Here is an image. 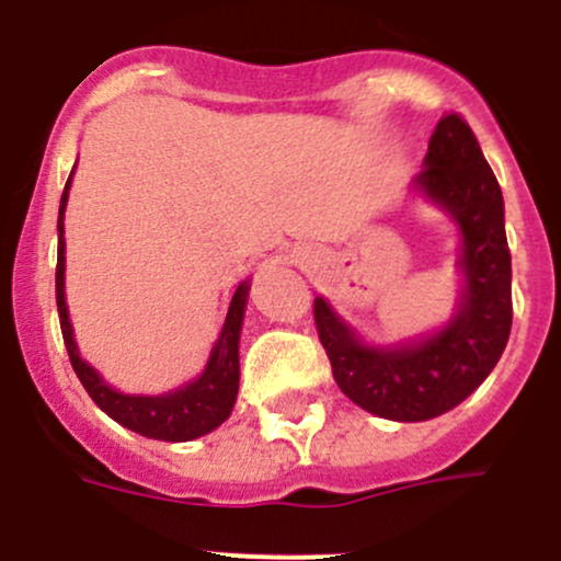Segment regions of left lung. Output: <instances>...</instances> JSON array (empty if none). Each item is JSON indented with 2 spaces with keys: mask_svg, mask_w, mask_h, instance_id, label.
<instances>
[{
  "mask_svg": "<svg viewBox=\"0 0 561 561\" xmlns=\"http://www.w3.org/2000/svg\"><path fill=\"white\" fill-rule=\"evenodd\" d=\"M416 188L460 227L463 298L427 340L369 347L314 298V325L336 386L356 405L394 422H425L466 400L502 358L513 325V265L504 199L471 125L458 112L438 119Z\"/></svg>",
  "mask_w": 561,
  "mask_h": 561,
  "instance_id": "left-lung-1",
  "label": "left lung"
}]
</instances>
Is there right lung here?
<instances>
[{
  "mask_svg": "<svg viewBox=\"0 0 561 561\" xmlns=\"http://www.w3.org/2000/svg\"><path fill=\"white\" fill-rule=\"evenodd\" d=\"M70 178L65 183L62 199H59V243H57V312L59 325H62V340L68 347L70 364H73L76 375H79L81 386L87 394L92 397L101 411H106L114 422H119L128 431L139 433V436L159 438V442H192V438L205 436V433L216 431V427L230 416L232 405L238 397V380H241V367H238V340H241V323H243V307H247L249 282H241L232 293L230 309H227L225 325L216 340L214 351H210L208 367L192 383L181 386V389L170 391V394L159 397H142V394H123V391L112 389L103 383L101 375L79 356V347L73 342V329L68 320V304H65V203H68Z\"/></svg>",
  "mask_w": 561,
  "mask_h": 561,
  "instance_id": "obj_1",
  "label": "right lung"
}]
</instances>
